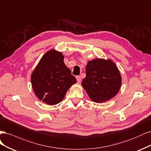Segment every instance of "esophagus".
Masks as SVG:
<instances>
[{
    "mask_svg": "<svg viewBox=\"0 0 151 151\" xmlns=\"http://www.w3.org/2000/svg\"><path fill=\"white\" fill-rule=\"evenodd\" d=\"M76 80H77V82H78V83H80V82H81V76H76Z\"/></svg>",
    "mask_w": 151,
    "mask_h": 151,
    "instance_id": "obj_1",
    "label": "esophagus"
}]
</instances>
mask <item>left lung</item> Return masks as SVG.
<instances>
[{"label": "left lung", "mask_w": 151, "mask_h": 151, "mask_svg": "<svg viewBox=\"0 0 151 151\" xmlns=\"http://www.w3.org/2000/svg\"><path fill=\"white\" fill-rule=\"evenodd\" d=\"M122 84L120 71L111 60L95 59L86 66V77L81 85L90 98L96 103L112 99L119 92Z\"/></svg>", "instance_id": "8db88e82"}]
</instances>
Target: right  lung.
<instances>
[{"label":"right lung","instance_id":"1","mask_svg":"<svg viewBox=\"0 0 151 151\" xmlns=\"http://www.w3.org/2000/svg\"><path fill=\"white\" fill-rule=\"evenodd\" d=\"M75 77L64 63L62 53L55 50L46 52L31 75L34 92L44 103L54 105L61 102Z\"/></svg>","mask_w":151,"mask_h":151}]
</instances>
